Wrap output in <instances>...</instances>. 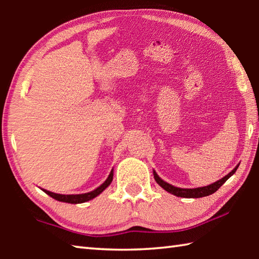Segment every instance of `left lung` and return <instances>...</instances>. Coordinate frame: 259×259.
<instances>
[{
	"mask_svg": "<svg viewBox=\"0 0 259 259\" xmlns=\"http://www.w3.org/2000/svg\"><path fill=\"white\" fill-rule=\"evenodd\" d=\"M239 164L235 166V168L232 170V171L226 175L225 177H223L222 179H219V181L214 182L213 184H210L208 186H203V187H198V188H181V187H175L172 185H170L169 183H166L164 181H162V179L159 177V175H157L155 171H153V175H154V179L155 182L159 184V185L165 190L166 192L171 193V194L176 195V196H181V198H187V199H196V198H202V196H208L210 194H212V193L216 192L219 187H221L223 184H224L227 179H229L232 175H233L236 169H238Z\"/></svg>",
	"mask_w": 259,
	"mask_h": 259,
	"instance_id": "obj_1",
	"label": "left lung"
}]
</instances>
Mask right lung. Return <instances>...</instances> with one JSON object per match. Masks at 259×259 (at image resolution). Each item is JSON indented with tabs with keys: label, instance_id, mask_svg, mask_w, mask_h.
Returning a JSON list of instances; mask_svg holds the SVG:
<instances>
[{
	"label": "right lung",
	"instance_id": "obj_1",
	"mask_svg": "<svg viewBox=\"0 0 259 259\" xmlns=\"http://www.w3.org/2000/svg\"><path fill=\"white\" fill-rule=\"evenodd\" d=\"M112 181H113V170L111 171V174L108 175L107 179L102 184V185L96 188V190L89 192V193H83V194H67L66 195V194H57V193L47 191V190H43V188H42V191L45 192V193H47L48 195H50L52 199H55L57 201H60V202L76 204V203L87 202V201L95 199L96 196H98L100 193H102L105 190V188L109 186V184L112 183Z\"/></svg>",
	"mask_w": 259,
	"mask_h": 259
}]
</instances>
